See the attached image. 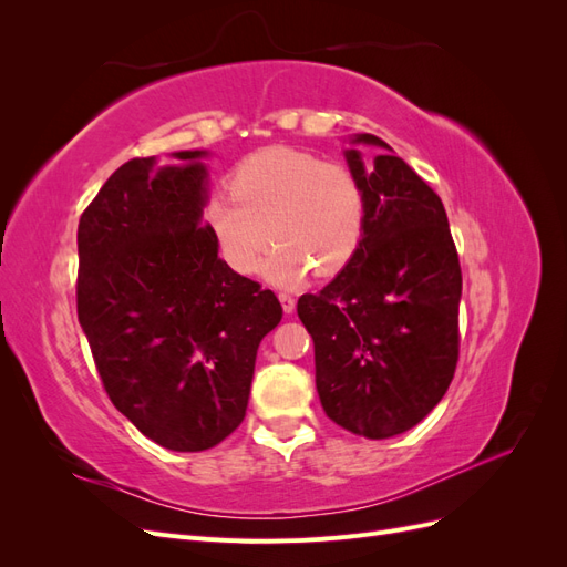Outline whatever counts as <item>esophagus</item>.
Listing matches in <instances>:
<instances>
[{
    "label": "esophagus",
    "instance_id": "34e87169",
    "mask_svg": "<svg viewBox=\"0 0 567 567\" xmlns=\"http://www.w3.org/2000/svg\"><path fill=\"white\" fill-rule=\"evenodd\" d=\"M279 300H281L284 312H286V315H293V310H296V298L288 296V293H279Z\"/></svg>",
    "mask_w": 567,
    "mask_h": 567
}]
</instances>
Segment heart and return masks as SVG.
Returning <instances> with one entry per match:
<instances>
[{"instance_id":"b5f03b06","label":"heart","mask_w":567,"mask_h":567,"mask_svg":"<svg viewBox=\"0 0 567 567\" xmlns=\"http://www.w3.org/2000/svg\"><path fill=\"white\" fill-rule=\"evenodd\" d=\"M231 196L215 194L203 208L219 255L244 277L265 265L274 286H298L312 267L333 274L350 262L367 227V192L350 167L310 153L271 146L231 173Z\"/></svg>"}]
</instances>
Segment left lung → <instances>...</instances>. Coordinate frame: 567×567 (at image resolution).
Wrapping results in <instances>:
<instances>
[{"label": "left lung", "instance_id": "left-lung-1", "mask_svg": "<svg viewBox=\"0 0 567 567\" xmlns=\"http://www.w3.org/2000/svg\"><path fill=\"white\" fill-rule=\"evenodd\" d=\"M373 165L346 148L367 192L362 244L338 277L298 300L315 340L317 392L346 431L385 440L421 423L458 362L461 267L440 196L373 134Z\"/></svg>", "mask_w": 567, "mask_h": 567}]
</instances>
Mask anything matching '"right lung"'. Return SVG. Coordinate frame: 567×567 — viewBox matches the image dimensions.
<instances>
[{
  "label": "right lung",
  "mask_w": 567,
  "mask_h": 567,
  "mask_svg": "<svg viewBox=\"0 0 567 567\" xmlns=\"http://www.w3.org/2000/svg\"><path fill=\"white\" fill-rule=\"evenodd\" d=\"M173 158L120 165L82 213L78 319L120 414L165 450L203 452L241 425L284 310L217 257L208 151Z\"/></svg>",
  "instance_id": "right-lung-1"
}]
</instances>
